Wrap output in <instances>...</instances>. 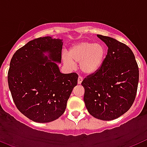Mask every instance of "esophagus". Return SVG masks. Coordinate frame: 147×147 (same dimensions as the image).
<instances>
[{
    "mask_svg": "<svg viewBox=\"0 0 147 147\" xmlns=\"http://www.w3.org/2000/svg\"><path fill=\"white\" fill-rule=\"evenodd\" d=\"M82 80H83V78L82 77V76H79V77H78V84L80 85V84L82 83Z\"/></svg>",
    "mask_w": 147,
    "mask_h": 147,
    "instance_id": "esophagus-1",
    "label": "esophagus"
}]
</instances>
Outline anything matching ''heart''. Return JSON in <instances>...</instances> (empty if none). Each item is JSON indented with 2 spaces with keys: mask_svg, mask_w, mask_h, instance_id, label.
<instances>
[{
  "mask_svg": "<svg viewBox=\"0 0 147 147\" xmlns=\"http://www.w3.org/2000/svg\"><path fill=\"white\" fill-rule=\"evenodd\" d=\"M106 57L104 45L91 42H79L74 44L62 56V60L67 67H73L74 63H80V69L85 75L96 73L103 65Z\"/></svg>",
  "mask_w": 147,
  "mask_h": 147,
  "instance_id": "heart-1",
  "label": "heart"
}]
</instances>
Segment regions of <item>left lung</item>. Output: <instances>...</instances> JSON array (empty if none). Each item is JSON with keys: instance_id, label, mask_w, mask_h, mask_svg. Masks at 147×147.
<instances>
[{"instance_id": "obj_1", "label": "left lung", "mask_w": 147, "mask_h": 147, "mask_svg": "<svg viewBox=\"0 0 147 147\" xmlns=\"http://www.w3.org/2000/svg\"><path fill=\"white\" fill-rule=\"evenodd\" d=\"M108 47L103 65L82 82L88 112L96 119L110 121L129 110L135 101L139 71L133 52L112 37L97 34Z\"/></svg>"}]
</instances>
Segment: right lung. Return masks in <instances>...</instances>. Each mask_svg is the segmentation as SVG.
Wrapping results in <instances>:
<instances>
[{"label":"right lung","instance_id":"1","mask_svg":"<svg viewBox=\"0 0 147 147\" xmlns=\"http://www.w3.org/2000/svg\"><path fill=\"white\" fill-rule=\"evenodd\" d=\"M62 44L60 39L39 37L18 49L11 59L8 84L13 101L33 121L47 123L60 117L77 85L76 73L62 74L56 63L61 62Z\"/></svg>","mask_w":147,"mask_h":147}]
</instances>
